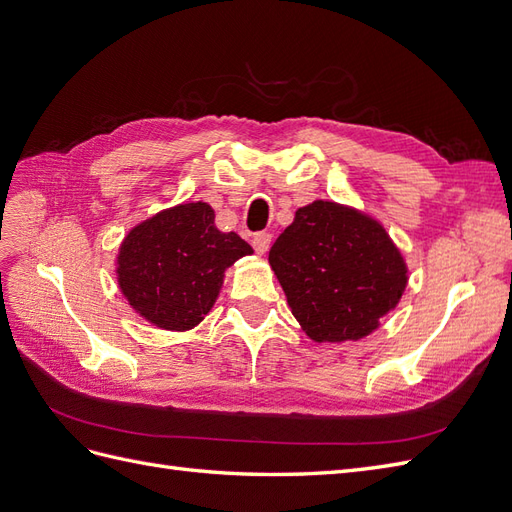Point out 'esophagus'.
Instances as JSON below:
<instances>
[{
	"label": "esophagus",
	"instance_id": "34e87169",
	"mask_svg": "<svg viewBox=\"0 0 512 512\" xmlns=\"http://www.w3.org/2000/svg\"><path fill=\"white\" fill-rule=\"evenodd\" d=\"M271 239H273L271 232H256L254 239H252L254 250H256L258 254H267L269 247H271Z\"/></svg>",
	"mask_w": 512,
	"mask_h": 512
}]
</instances>
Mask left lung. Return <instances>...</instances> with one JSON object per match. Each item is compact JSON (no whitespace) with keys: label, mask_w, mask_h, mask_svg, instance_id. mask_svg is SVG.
<instances>
[{"label":"left lung","mask_w":512,"mask_h":512,"mask_svg":"<svg viewBox=\"0 0 512 512\" xmlns=\"http://www.w3.org/2000/svg\"><path fill=\"white\" fill-rule=\"evenodd\" d=\"M269 262L292 316L314 342H346L376 331L408 284L404 256L382 224L329 200L294 213Z\"/></svg>","instance_id":"1"}]
</instances>
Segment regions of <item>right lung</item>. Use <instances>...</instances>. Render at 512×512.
Instances as JSON below:
<instances>
[{
  "instance_id": "1",
  "label": "right lung",
  "mask_w": 512,
  "mask_h": 512,
  "mask_svg": "<svg viewBox=\"0 0 512 512\" xmlns=\"http://www.w3.org/2000/svg\"><path fill=\"white\" fill-rule=\"evenodd\" d=\"M252 254L237 232L215 226L198 200L160 211L134 226L117 256V282L128 303L166 331H188L218 299L224 271Z\"/></svg>"
}]
</instances>
